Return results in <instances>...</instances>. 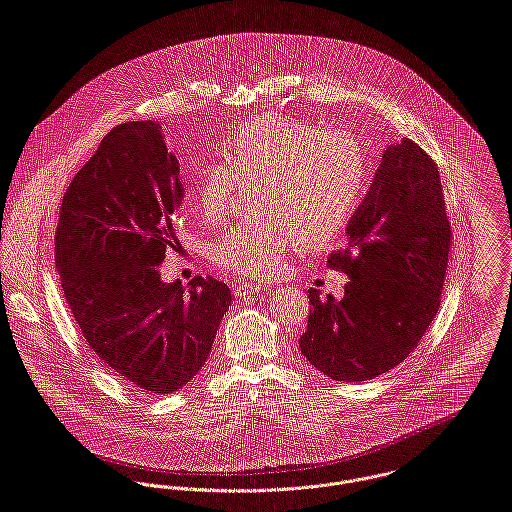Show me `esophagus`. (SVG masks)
<instances>
[{
  "label": "esophagus",
  "mask_w": 512,
  "mask_h": 512,
  "mask_svg": "<svg viewBox=\"0 0 512 512\" xmlns=\"http://www.w3.org/2000/svg\"><path fill=\"white\" fill-rule=\"evenodd\" d=\"M234 294L236 296H256L260 290H262V286L260 284H252V282H240V284H234Z\"/></svg>",
  "instance_id": "esophagus-1"
}]
</instances>
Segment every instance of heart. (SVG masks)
<instances>
[{
    "label": "heart",
    "instance_id": "1",
    "mask_svg": "<svg viewBox=\"0 0 512 512\" xmlns=\"http://www.w3.org/2000/svg\"><path fill=\"white\" fill-rule=\"evenodd\" d=\"M222 163L200 172L194 204L218 218L236 182L258 178L254 214L212 244V260L228 272L254 278L274 274L286 250L304 236L322 244L338 236L367 188L363 145L349 133L278 113L242 123L218 149Z\"/></svg>",
    "mask_w": 512,
    "mask_h": 512
}]
</instances>
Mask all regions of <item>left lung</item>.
Returning <instances> with one entry per match:
<instances>
[{"label": "left lung", "mask_w": 512, "mask_h": 512, "mask_svg": "<svg viewBox=\"0 0 512 512\" xmlns=\"http://www.w3.org/2000/svg\"><path fill=\"white\" fill-rule=\"evenodd\" d=\"M328 266L349 276L343 298L310 290L304 357L336 381H367L401 363L439 312L451 248L437 165L413 141L383 151Z\"/></svg>", "instance_id": "left-lung-1"}]
</instances>
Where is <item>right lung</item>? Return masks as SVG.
Masks as SVG:
<instances>
[{
    "mask_svg": "<svg viewBox=\"0 0 512 512\" xmlns=\"http://www.w3.org/2000/svg\"><path fill=\"white\" fill-rule=\"evenodd\" d=\"M184 200L161 123L115 127L71 180L55 230V266L87 345L135 387L182 389L208 359L232 304L214 278L165 282Z\"/></svg>",
    "mask_w": 512,
    "mask_h": 512,
    "instance_id": "1",
    "label": "right lung"
}]
</instances>
